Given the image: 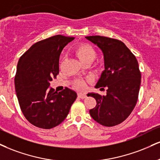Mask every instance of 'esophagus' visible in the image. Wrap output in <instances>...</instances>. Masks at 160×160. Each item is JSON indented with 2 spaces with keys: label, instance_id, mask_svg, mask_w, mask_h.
I'll list each match as a JSON object with an SVG mask.
<instances>
[{
  "label": "esophagus",
  "instance_id": "obj_1",
  "mask_svg": "<svg viewBox=\"0 0 160 160\" xmlns=\"http://www.w3.org/2000/svg\"><path fill=\"white\" fill-rule=\"evenodd\" d=\"M78 97L80 98L83 99V98H86V94H84V93H82V92H79Z\"/></svg>",
  "mask_w": 160,
  "mask_h": 160
}]
</instances>
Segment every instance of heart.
Listing matches in <instances>:
<instances>
[{
	"mask_svg": "<svg viewBox=\"0 0 160 160\" xmlns=\"http://www.w3.org/2000/svg\"><path fill=\"white\" fill-rule=\"evenodd\" d=\"M75 53H76L77 57H78V59H80L82 62L85 61H92L95 59L96 53L91 46L89 45H81L80 47H78V48L75 51ZM76 86L78 88H82L85 86V82L83 80H79L78 82H77Z\"/></svg>",
	"mask_w": 160,
	"mask_h": 160,
	"instance_id": "obj_1",
	"label": "heart"
}]
</instances>
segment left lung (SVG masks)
Returning a JSON list of instances; mask_svg holds the SVG:
<instances>
[{"mask_svg":"<svg viewBox=\"0 0 160 160\" xmlns=\"http://www.w3.org/2000/svg\"><path fill=\"white\" fill-rule=\"evenodd\" d=\"M86 38L97 45L103 54L104 70L95 88H107L105 96L88 93L87 96L95 98L97 102L95 108L89 110L90 115L103 126H115L128 118L137 102L141 84L138 61L119 40L101 36Z\"/></svg>","mask_w":160,"mask_h":160,"instance_id":"1","label":"left lung"}]
</instances>
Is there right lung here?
I'll use <instances>...</instances> for the list:
<instances>
[{
	"label": "right lung",
	"instance_id": "add662e5",
	"mask_svg": "<svg viewBox=\"0 0 160 160\" xmlns=\"http://www.w3.org/2000/svg\"><path fill=\"white\" fill-rule=\"evenodd\" d=\"M74 37L57 35L32 45L19 59L15 88L23 114L34 126L51 129L61 124L77 98L74 90L57 92L50 82L59 74L62 49Z\"/></svg>",
	"mask_w": 160,
	"mask_h": 160
}]
</instances>
